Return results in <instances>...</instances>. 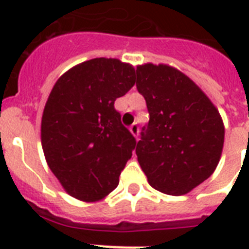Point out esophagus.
I'll return each instance as SVG.
<instances>
[{"label": "esophagus", "instance_id": "1", "mask_svg": "<svg viewBox=\"0 0 249 249\" xmlns=\"http://www.w3.org/2000/svg\"><path fill=\"white\" fill-rule=\"evenodd\" d=\"M129 130H130V133H132V134L134 137H138V134H140V126H138V124H132V125H130V128H129Z\"/></svg>", "mask_w": 249, "mask_h": 249}]
</instances>
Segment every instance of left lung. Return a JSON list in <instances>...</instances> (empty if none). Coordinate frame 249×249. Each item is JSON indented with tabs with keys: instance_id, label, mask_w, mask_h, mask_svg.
Instances as JSON below:
<instances>
[{
	"instance_id": "1",
	"label": "left lung",
	"mask_w": 249,
	"mask_h": 249,
	"mask_svg": "<svg viewBox=\"0 0 249 249\" xmlns=\"http://www.w3.org/2000/svg\"><path fill=\"white\" fill-rule=\"evenodd\" d=\"M137 89L150 113L136 147L138 163L154 189L185 195L220 161L225 138L220 112L193 80L166 64L138 66Z\"/></svg>"
}]
</instances>
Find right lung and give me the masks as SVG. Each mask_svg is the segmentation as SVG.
Instances as JSON below:
<instances>
[{
  "instance_id": "obj_1",
  "label": "right lung",
  "mask_w": 249,
  "mask_h": 249,
  "mask_svg": "<svg viewBox=\"0 0 249 249\" xmlns=\"http://www.w3.org/2000/svg\"><path fill=\"white\" fill-rule=\"evenodd\" d=\"M134 75L130 64L95 58L68 70L49 95L41 121L45 159L79 200L107 196L132 158L136 138L113 105L136 84Z\"/></svg>"
}]
</instances>
